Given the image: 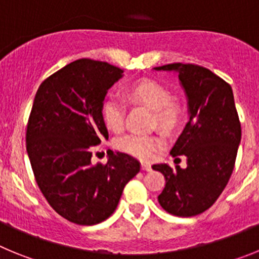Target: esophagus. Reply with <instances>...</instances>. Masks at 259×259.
<instances>
[{"instance_id":"esophagus-1","label":"esophagus","mask_w":259,"mask_h":259,"mask_svg":"<svg viewBox=\"0 0 259 259\" xmlns=\"http://www.w3.org/2000/svg\"><path fill=\"white\" fill-rule=\"evenodd\" d=\"M141 168H143L144 171H150L152 170V166H150L149 163H141Z\"/></svg>"}]
</instances>
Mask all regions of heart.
<instances>
[{
  "mask_svg": "<svg viewBox=\"0 0 259 259\" xmlns=\"http://www.w3.org/2000/svg\"><path fill=\"white\" fill-rule=\"evenodd\" d=\"M125 101L130 104L143 105L154 111L158 128L163 132L175 131L183 118V110L178 102L171 100L170 92L154 80L141 79L128 84L123 89ZM125 102L115 95H109L102 102L101 116L110 131L119 132L124 124ZM115 148L120 152L149 161L158 150L163 148V140L154 135L131 134L119 137Z\"/></svg>",
  "mask_w": 259,
  "mask_h": 259,
  "instance_id": "b5f03b06",
  "label": "heart"
}]
</instances>
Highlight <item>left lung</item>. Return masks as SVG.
<instances>
[{"label":"left lung","instance_id":"1","mask_svg":"<svg viewBox=\"0 0 259 259\" xmlns=\"http://www.w3.org/2000/svg\"><path fill=\"white\" fill-rule=\"evenodd\" d=\"M157 71H175L188 98L189 122L171 155L187 167L153 164L166 179L158 202L176 217H194L212 206L232 175L241 141V124L232 88L214 72L197 65L171 63Z\"/></svg>","mask_w":259,"mask_h":259}]
</instances>
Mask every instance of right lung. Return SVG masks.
Masks as SVG:
<instances>
[{
  "label": "right lung",
  "mask_w": 259,
  "mask_h": 259,
  "mask_svg": "<svg viewBox=\"0 0 259 259\" xmlns=\"http://www.w3.org/2000/svg\"><path fill=\"white\" fill-rule=\"evenodd\" d=\"M122 74L107 62H71L41 83L29 114L26 143L36 183L53 209L80 226L109 218L140 171L125 153H109L106 164L91 161L93 146L109 139L101 106Z\"/></svg>",
  "instance_id": "1"
}]
</instances>
